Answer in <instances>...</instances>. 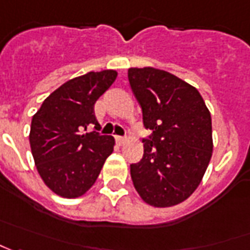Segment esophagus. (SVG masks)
<instances>
[{
    "mask_svg": "<svg viewBox=\"0 0 250 250\" xmlns=\"http://www.w3.org/2000/svg\"><path fill=\"white\" fill-rule=\"evenodd\" d=\"M115 140H117V142H118V143H120V145H122V143H124V142H125V140H126V137L115 136Z\"/></svg>",
    "mask_w": 250,
    "mask_h": 250,
    "instance_id": "34e87169",
    "label": "esophagus"
}]
</instances>
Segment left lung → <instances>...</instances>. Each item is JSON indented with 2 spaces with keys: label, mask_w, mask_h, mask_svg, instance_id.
Listing matches in <instances>:
<instances>
[{
  "label": "left lung",
  "mask_w": 250,
  "mask_h": 250,
  "mask_svg": "<svg viewBox=\"0 0 250 250\" xmlns=\"http://www.w3.org/2000/svg\"><path fill=\"white\" fill-rule=\"evenodd\" d=\"M129 85L143 113L145 154L130 177L146 204L168 208L197 190L213 151L212 118L199 92L168 71L129 68Z\"/></svg>",
  "instance_id": "left-lung-1"
}]
</instances>
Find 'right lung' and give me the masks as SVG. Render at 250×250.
Listing matches in <instances>:
<instances>
[{
	"mask_svg": "<svg viewBox=\"0 0 250 250\" xmlns=\"http://www.w3.org/2000/svg\"><path fill=\"white\" fill-rule=\"evenodd\" d=\"M117 78V71H90L59 86L43 100L30 128V147L37 170L52 191L78 198L95 184L114 137L85 132L95 125V103Z\"/></svg>",
	"mask_w": 250,
	"mask_h": 250,
	"instance_id": "right-lung-1",
	"label": "right lung"
}]
</instances>
